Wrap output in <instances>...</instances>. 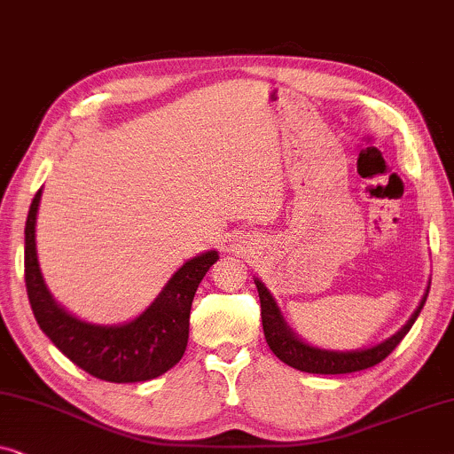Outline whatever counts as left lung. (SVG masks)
<instances>
[{"mask_svg":"<svg viewBox=\"0 0 454 454\" xmlns=\"http://www.w3.org/2000/svg\"><path fill=\"white\" fill-rule=\"evenodd\" d=\"M258 297H260V314H262V328L266 343H269L270 351L285 362L291 368L309 372V374H351V372L368 370L372 365L380 364L384 357H388L396 345L401 343L403 337L409 333V328L413 326V322L418 320V316L424 308L427 300L426 295L421 297L419 306L411 314V318L407 320V325L401 328L399 333H395L393 337L382 340L380 345L370 347V349H359V351H326L318 349L303 343L301 339H297V334L287 326V322L283 320L281 312L275 297L269 294V289L262 283L256 281Z\"/></svg>","mask_w":454,"mask_h":454,"instance_id":"obj_1","label":"left lung"}]
</instances>
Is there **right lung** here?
Wrapping results in <instances>:
<instances>
[{"mask_svg": "<svg viewBox=\"0 0 454 454\" xmlns=\"http://www.w3.org/2000/svg\"><path fill=\"white\" fill-rule=\"evenodd\" d=\"M41 192L33 198L24 229V281L41 331L70 362L98 380L145 382L165 374L182 359L188 347L192 301L219 254L210 250L188 260L169 278L157 300L132 322L117 326L90 325L67 314L43 281L35 241Z\"/></svg>", "mask_w": 454, "mask_h": 454, "instance_id": "add662e5", "label": "right lung"}]
</instances>
